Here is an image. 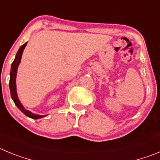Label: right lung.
Instances as JSON below:
<instances>
[{
    "mask_svg": "<svg viewBox=\"0 0 160 160\" xmlns=\"http://www.w3.org/2000/svg\"><path fill=\"white\" fill-rule=\"evenodd\" d=\"M27 43L22 45L20 48V49L17 51V55L15 57V59L12 63L11 67V71H10V80H9V89H10V93H11V97L12 98L13 102L15 103V105L18 107V109L21 111L23 113L25 114L27 117L32 118V119H39V118H42L46 116H41L37 115V114H34L31 112L30 111L26 110L23 107L22 104L20 103V101L18 99V97L17 94V89H16V77H17V67H18L19 63H20V60H21L22 53H23V49L25 48Z\"/></svg>",
    "mask_w": 160,
    "mask_h": 160,
    "instance_id": "obj_1",
    "label": "right lung"
}]
</instances>
